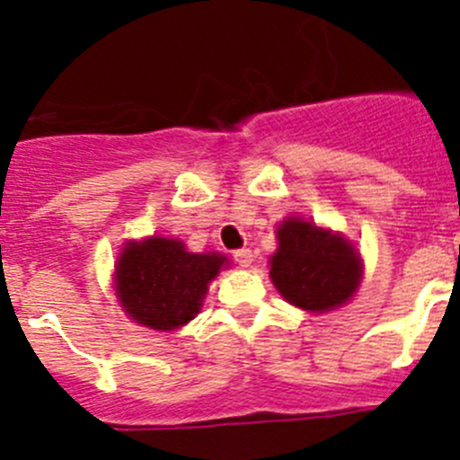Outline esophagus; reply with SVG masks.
Here are the masks:
<instances>
[{
	"mask_svg": "<svg viewBox=\"0 0 460 460\" xmlns=\"http://www.w3.org/2000/svg\"><path fill=\"white\" fill-rule=\"evenodd\" d=\"M234 262H237L239 267H249L251 262H253V253H251V249L234 251Z\"/></svg>",
	"mask_w": 460,
	"mask_h": 460,
	"instance_id": "1",
	"label": "esophagus"
}]
</instances>
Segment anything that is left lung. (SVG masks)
I'll use <instances>...</instances> for the list:
<instances>
[{
    "label": "left lung",
    "instance_id": "left-lung-1",
    "mask_svg": "<svg viewBox=\"0 0 460 460\" xmlns=\"http://www.w3.org/2000/svg\"><path fill=\"white\" fill-rule=\"evenodd\" d=\"M279 249L271 255V280L288 302L311 313L341 306L355 295L361 262L341 234L288 218L276 230Z\"/></svg>",
    "mask_w": 460,
    "mask_h": 460
}]
</instances>
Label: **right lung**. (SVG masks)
<instances>
[{"instance_id":"add662e5","label":"right lung","mask_w":460,"mask_h":460,"mask_svg":"<svg viewBox=\"0 0 460 460\" xmlns=\"http://www.w3.org/2000/svg\"><path fill=\"white\" fill-rule=\"evenodd\" d=\"M223 265V255L189 253L174 239L131 242L117 262V295L136 323L170 332L200 313L207 286Z\"/></svg>"}]
</instances>
